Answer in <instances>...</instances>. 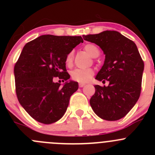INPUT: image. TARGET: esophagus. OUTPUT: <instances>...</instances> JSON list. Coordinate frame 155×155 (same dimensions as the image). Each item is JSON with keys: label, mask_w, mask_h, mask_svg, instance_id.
Segmentation results:
<instances>
[{"label": "esophagus", "mask_w": 155, "mask_h": 155, "mask_svg": "<svg viewBox=\"0 0 155 155\" xmlns=\"http://www.w3.org/2000/svg\"><path fill=\"white\" fill-rule=\"evenodd\" d=\"M85 85V83H79V86L80 87H84Z\"/></svg>", "instance_id": "1"}]
</instances>
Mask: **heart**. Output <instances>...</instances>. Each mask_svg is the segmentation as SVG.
<instances>
[{
	"label": "heart",
	"mask_w": 155,
	"mask_h": 155,
	"mask_svg": "<svg viewBox=\"0 0 155 155\" xmlns=\"http://www.w3.org/2000/svg\"><path fill=\"white\" fill-rule=\"evenodd\" d=\"M84 49L90 54L91 57L96 58L100 54V50L94 44L88 43L84 46ZM74 52L73 51H69L65 58V63L68 66H71L73 62ZM94 76V70L91 68L87 69H75L71 72V77L74 81L80 83H86L91 79Z\"/></svg>",
	"instance_id": "b5f03b06"
}]
</instances>
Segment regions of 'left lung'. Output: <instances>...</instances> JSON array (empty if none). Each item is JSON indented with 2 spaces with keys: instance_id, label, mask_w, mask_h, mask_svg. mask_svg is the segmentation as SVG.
<instances>
[{
  "instance_id": "8db88e82",
  "label": "left lung",
  "mask_w": 155,
  "mask_h": 155,
  "mask_svg": "<svg viewBox=\"0 0 155 155\" xmlns=\"http://www.w3.org/2000/svg\"><path fill=\"white\" fill-rule=\"evenodd\" d=\"M82 37L104 51L105 61L96 79L109 82L108 86L95 85L91 107L102 119H121L134 107L141 93L144 62L138 48L134 41L115 31Z\"/></svg>"
}]
</instances>
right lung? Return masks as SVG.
Instances as JSON below:
<instances>
[{
	"instance_id": "right-lung-1",
	"label": "right lung",
	"mask_w": 155,
	"mask_h": 155,
	"mask_svg": "<svg viewBox=\"0 0 155 155\" xmlns=\"http://www.w3.org/2000/svg\"><path fill=\"white\" fill-rule=\"evenodd\" d=\"M80 43V36L42 35L26 43L14 67L15 93L18 102L36 121L52 124L62 118L78 82L63 87L54 77L67 81L65 58Z\"/></svg>"
}]
</instances>
